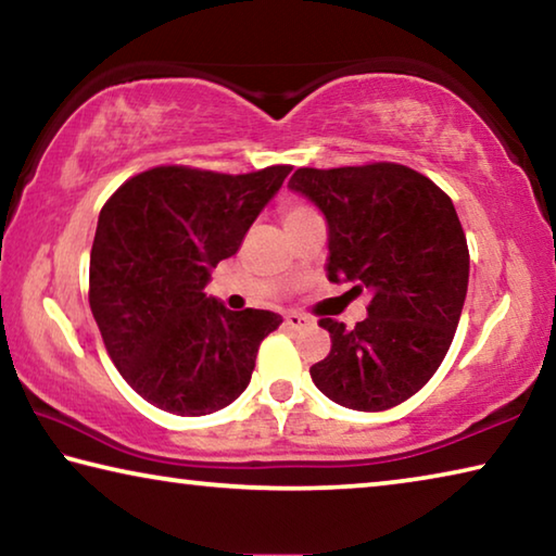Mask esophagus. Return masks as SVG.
Returning a JSON list of instances; mask_svg holds the SVG:
<instances>
[{
    "label": "esophagus",
    "instance_id": "34e87169",
    "mask_svg": "<svg viewBox=\"0 0 556 556\" xmlns=\"http://www.w3.org/2000/svg\"><path fill=\"white\" fill-rule=\"evenodd\" d=\"M285 324H287V328H291V331H304V328H312L314 326L312 318L304 316V314H296V312L287 314Z\"/></svg>",
    "mask_w": 556,
    "mask_h": 556
}]
</instances>
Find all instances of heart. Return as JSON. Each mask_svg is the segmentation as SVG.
Masks as SVG:
<instances>
[{"label":"heart","mask_w":556,"mask_h":556,"mask_svg":"<svg viewBox=\"0 0 556 556\" xmlns=\"http://www.w3.org/2000/svg\"><path fill=\"white\" fill-rule=\"evenodd\" d=\"M312 213L308 208H304V205H289V208L285 211V220H291V218H301V215Z\"/></svg>","instance_id":"b5f03b06"}]
</instances>
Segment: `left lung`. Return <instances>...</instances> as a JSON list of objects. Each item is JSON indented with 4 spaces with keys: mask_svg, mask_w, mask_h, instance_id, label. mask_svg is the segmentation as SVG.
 <instances>
[{
    "mask_svg": "<svg viewBox=\"0 0 556 556\" xmlns=\"http://www.w3.org/2000/svg\"><path fill=\"white\" fill-rule=\"evenodd\" d=\"M289 188L324 215L328 281L370 294L355 328L318 321L331 353L308 370L314 384L357 412L409 400L444 361L466 301L468 244L454 203L400 164L296 168Z\"/></svg>",
    "mask_w": 556,
    "mask_h": 556,
    "instance_id": "left-lung-1",
    "label": "left lung"
}]
</instances>
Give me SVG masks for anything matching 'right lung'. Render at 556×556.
<instances>
[{"label":"right lung","mask_w":556,"mask_h":556,"mask_svg":"<svg viewBox=\"0 0 556 556\" xmlns=\"http://www.w3.org/2000/svg\"><path fill=\"white\" fill-rule=\"evenodd\" d=\"M291 166L213 174L156 166L102 205L90 250V308L122 378L154 407L203 417L250 384L262 338L281 324L205 294Z\"/></svg>","instance_id":"obj_1"}]
</instances>
